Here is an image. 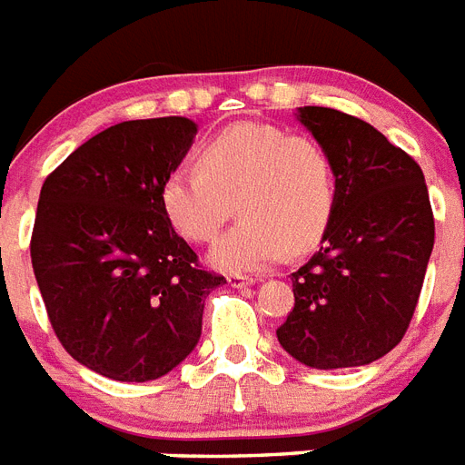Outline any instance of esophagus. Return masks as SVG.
Returning a JSON list of instances; mask_svg holds the SVG:
<instances>
[{"mask_svg":"<svg viewBox=\"0 0 465 465\" xmlns=\"http://www.w3.org/2000/svg\"><path fill=\"white\" fill-rule=\"evenodd\" d=\"M229 281V286L233 288H245V286H252V276H243V274H229L226 276Z\"/></svg>","mask_w":465,"mask_h":465,"instance_id":"34e87169","label":"esophagus"}]
</instances>
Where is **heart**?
Returning <instances> with one entry per match:
<instances>
[{
	"mask_svg": "<svg viewBox=\"0 0 465 465\" xmlns=\"http://www.w3.org/2000/svg\"><path fill=\"white\" fill-rule=\"evenodd\" d=\"M233 198L241 222L213 245L210 262L232 274L267 269L288 248L307 252L323 239L338 198L333 160L310 136L236 123L203 143L198 167H174L160 184V208L191 243L217 236Z\"/></svg>",
	"mask_w": 465,
	"mask_h": 465,
	"instance_id": "heart-1",
	"label": "heart"
}]
</instances>
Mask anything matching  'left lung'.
Here are the masks:
<instances>
[{"label": "left lung", "instance_id": "left-lung-1", "mask_svg": "<svg viewBox=\"0 0 465 465\" xmlns=\"http://www.w3.org/2000/svg\"><path fill=\"white\" fill-rule=\"evenodd\" d=\"M300 123L329 151L335 213L323 245L292 272L281 347L312 369L371 364L407 333L435 243L423 170L364 120L305 106Z\"/></svg>", "mask_w": 465, "mask_h": 465}]
</instances>
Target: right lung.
Here are the masks:
<instances>
[{
  "instance_id": "add662e5",
  "label": "right lung",
  "mask_w": 465,
  "mask_h": 465,
  "mask_svg": "<svg viewBox=\"0 0 465 465\" xmlns=\"http://www.w3.org/2000/svg\"><path fill=\"white\" fill-rule=\"evenodd\" d=\"M193 134L189 118L113 124L42 184L30 257L46 314L65 352L113 381L143 383L184 361L208 292L226 283L160 208Z\"/></svg>"
}]
</instances>
